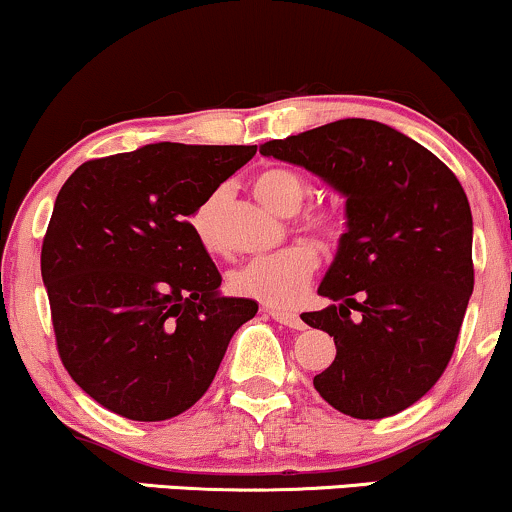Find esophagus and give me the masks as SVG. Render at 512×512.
<instances>
[{"label": "esophagus", "instance_id": "obj_1", "mask_svg": "<svg viewBox=\"0 0 512 512\" xmlns=\"http://www.w3.org/2000/svg\"><path fill=\"white\" fill-rule=\"evenodd\" d=\"M269 315H272L274 320L279 322V325H286V327H291V330H303V327H305L303 317H301V315H296V313H289V310H279V308H272V310H269Z\"/></svg>", "mask_w": 512, "mask_h": 512}]
</instances>
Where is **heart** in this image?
<instances>
[{"instance_id":"b5f03b06","label":"heart","mask_w":512,"mask_h":512,"mask_svg":"<svg viewBox=\"0 0 512 512\" xmlns=\"http://www.w3.org/2000/svg\"><path fill=\"white\" fill-rule=\"evenodd\" d=\"M255 195L269 209L291 214L301 207L305 197V180L291 168H264L255 175ZM219 195L204 199L192 211L190 228L204 250L219 248ZM303 226L320 238H334L342 226L339 211L332 207H310L303 214ZM317 267V252L308 243H293L267 255H257L240 264L231 274V289L245 298H255L272 308H291L301 301L310 276Z\"/></svg>"}]
</instances>
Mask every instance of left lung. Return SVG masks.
I'll list each match as a JSON object with an SVG mask.
<instances>
[{
    "label": "left lung",
    "mask_w": 512,
    "mask_h": 512,
    "mask_svg": "<svg viewBox=\"0 0 512 512\" xmlns=\"http://www.w3.org/2000/svg\"><path fill=\"white\" fill-rule=\"evenodd\" d=\"M260 154L346 197V233L317 289L334 303L301 315L337 346L315 390L354 419L399 414L448 368L474 289L460 180L407 134L361 117L274 139Z\"/></svg>",
    "instance_id": "8db88e82"
}]
</instances>
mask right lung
<instances>
[{
  "instance_id": "add662e5",
  "label": "right lung",
  "mask_w": 512,
  "mask_h": 512,
  "mask_svg": "<svg viewBox=\"0 0 512 512\" xmlns=\"http://www.w3.org/2000/svg\"><path fill=\"white\" fill-rule=\"evenodd\" d=\"M257 146L146 144L81 163L55 199L40 252L57 351L72 380L132 421H166L209 390L255 317L219 293L190 216Z\"/></svg>"
}]
</instances>
